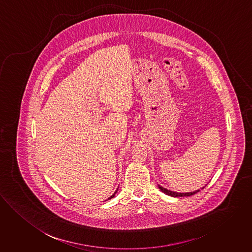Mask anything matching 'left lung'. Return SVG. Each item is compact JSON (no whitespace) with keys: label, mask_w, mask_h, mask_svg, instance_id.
Segmentation results:
<instances>
[{"label":"left lung","mask_w":252,"mask_h":252,"mask_svg":"<svg viewBox=\"0 0 252 252\" xmlns=\"http://www.w3.org/2000/svg\"><path fill=\"white\" fill-rule=\"evenodd\" d=\"M158 189H160L162 192H164L165 194L172 196V197H183V196L193 195V194H195V193H197V192L199 191V190H195V191H192V192H187V193H179V192H174V191L168 190V189H166L162 188L161 186H158Z\"/></svg>","instance_id":"obj_1"}]
</instances>
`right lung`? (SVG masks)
Segmentation results:
<instances>
[{
	"mask_svg": "<svg viewBox=\"0 0 252 252\" xmlns=\"http://www.w3.org/2000/svg\"><path fill=\"white\" fill-rule=\"evenodd\" d=\"M117 191H118V189H117V190H116V191H115V192H114V194H113V195L110 196V197H109V198H108V200H109V199H111V198H113V197H114V196H115V194H116V193H117Z\"/></svg>",
	"mask_w": 252,
	"mask_h": 252,
	"instance_id": "right-lung-1",
	"label": "right lung"
}]
</instances>
